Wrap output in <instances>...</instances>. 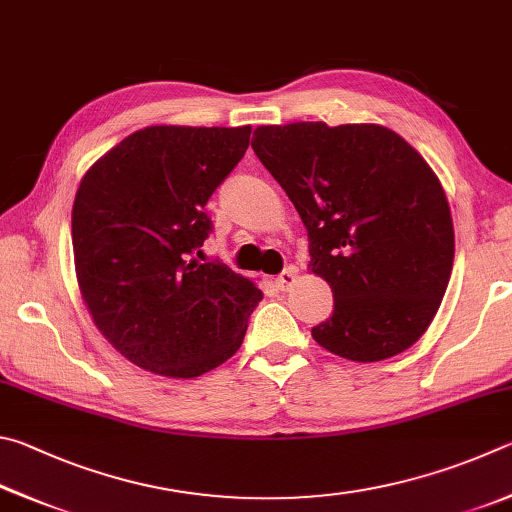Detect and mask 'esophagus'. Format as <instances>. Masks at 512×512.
<instances>
[{"label":"esophagus","mask_w":512,"mask_h":512,"mask_svg":"<svg viewBox=\"0 0 512 512\" xmlns=\"http://www.w3.org/2000/svg\"><path fill=\"white\" fill-rule=\"evenodd\" d=\"M294 283H297V270H294V267H288V270H283L276 276V288L281 292H288Z\"/></svg>","instance_id":"obj_1"}]
</instances>
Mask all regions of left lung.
Listing matches in <instances>:
<instances>
[{"instance_id": "1", "label": "left lung", "mask_w": 512, "mask_h": 512, "mask_svg": "<svg viewBox=\"0 0 512 512\" xmlns=\"http://www.w3.org/2000/svg\"><path fill=\"white\" fill-rule=\"evenodd\" d=\"M251 148L306 224L308 267L333 290L315 342L353 362L416 344L454 263L450 204L418 150L384 125L324 121L261 125Z\"/></svg>"}]
</instances>
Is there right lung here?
Wrapping results in <instances>:
<instances>
[{
	"label": "right lung",
	"instance_id": "1",
	"mask_svg": "<svg viewBox=\"0 0 512 512\" xmlns=\"http://www.w3.org/2000/svg\"><path fill=\"white\" fill-rule=\"evenodd\" d=\"M249 134V125H150L105 152L78 186L80 294L107 342L150 373L197 378L227 362L263 299L227 265L193 258L211 233L204 206L245 157Z\"/></svg>",
	"mask_w": 512,
	"mask_h": 512
}]
</instances>
